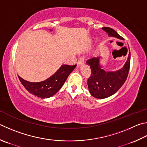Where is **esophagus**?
<instances>
[{"label": "esophagus", "mask_w": 147, "mask_h": 147, "mask_svg": "<svg viewBox=\"0 0 147 147\" xmlns=\"http://www.w3.org/2000/svg\"><path fill=\"white\" fill-rule=\"evenodd\" d=\"M84 58H80L79 60H78V62H77V65H78V66H80V65L84 64Z\"/></svg>", "instance_id": "obj_1"}]
</instances>
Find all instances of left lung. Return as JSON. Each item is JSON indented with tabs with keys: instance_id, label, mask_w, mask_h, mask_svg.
Wrapping results in <instances>:
<instances>
[{
	"instance_id": "1",
	"label": "left lung",
	"mask_w": 147,
	"mask_h": 147,
	"mask_svg": "<svg viewBox=\"0 0 147 147\" xmlns=\"http://www.w3.org/2000/svg\"><path fill=\"white\" fill-rule=\"evenodd\" d=\"M103 30L110 36L123 40L124 38L113 29L104 27ZM100 57L92 58L87 61L91 69V74L87 80L89 90L93 97L99 99L111 96L121 88L127 78L130 65V53L123 67L114 72H106L100 64Z\"/></svg>"
}]
</instances>
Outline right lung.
<instances>
[{
	"label": "right lung",
	"instance_id": "1",
	"mask_svg": "<svg viewBox=\"0 0 147 147\" xmlns=\"http://www.w3.org/2000/svg\"><path fill=\"white\" fill-rule=\"evenodd\" d=\"M76 66L62 65L53 75L40 82H29L18 76L23 86L31 94L40 98H47L55 95L61 89Z\"/></svg>",
	"mask_w": 147,
	"mask_h": 147
}]
</instances>
